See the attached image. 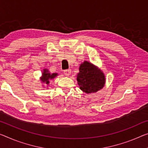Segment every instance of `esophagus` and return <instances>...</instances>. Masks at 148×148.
Masks as SVG:
<instances>
[{
  "mask_svg": "<svg viewBox=\"0 0 148 148\" xmlns=\"http://www.w3.org/2000/svg\"><path fill=\"white\" fill-rule=\"evenodd\" d=\"M71 69H66V70H64V71H63V73H64L65 75L66 76H69L70 74H71Z\"/></svg>",
  "mask_w": 148,
  "mask_h": 148,
  "instance_id": "1",
  "label": "esophagus"
}]
</instances>
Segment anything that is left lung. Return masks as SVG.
<instances>
[{
  "instance_id": "1",
  "label": "left lung",
  "mask_w": 148,
  "mask_h": 148,
  "mask_svg": "<svg viewBox=\"0 0 148 148\" xmlns=\"http://www.w3.org/2000/svg\"><path fill=\"white\" fill-rule=\"evenodd\" d=\"M77 83L82 91L89 94L101 90L105 85V75L101 69L89 61H85L79 66Z\"/></svg>"
}]
</instances>
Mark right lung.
<instances>
[{
    "mask_svg": "<svg viewBox=\"0 0 148 148\" xmlns=\"http://www.w3.org/2000/svg\"><path fill=\"white\" fill-rule=\"evenodd\" d=\"M58 75V73H51L49 71V70L47 69H44L42 71V76L40 77V80L42 82V84H45L46 85L47 87H48L49 85V81L52 79H53L55 77ZM43 87H44V85H43Z\"/></svg>",
    "mask_w": 148,
    "mask_h": 148,
    "instance_id": "right-lung-1",
    "label": "right lung"
}]
</instances>
